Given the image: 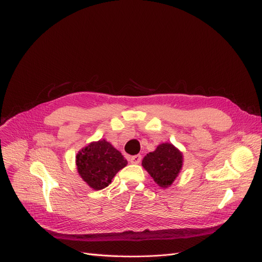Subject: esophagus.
I'll list each match as a JSON object with an SVG mask.
<instances>
[{
	"label": "esophagus",
	"mask_w": 262,
	"mask_h": 262,
	"mask_svg": "<svg viewBox=\"0 0 262 262\" xmlns=\"http://www.w3.org/2000/svg\"><path fill=\"white\" fill-rule=\"evenodd\" d=\"M129 161L134 164H138L141 161V156L140 155H135V156H132L129 158Z\"/></svg>",
	"instance_id": "34e87169"
}]
</instances>
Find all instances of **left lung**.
Listing matches in <instances>:
<instances>
[{"mask_svg": "<svg viewBox=\"0 0 262 262\" xmlns=\"http://www.w3.org/2000/svg\"><path fill=\"white\" fill-rule=\"evenodd\" d=\"M182 154L171 144H161L155 151L147 154L143 167L161 188L172 184L182 168Z\"/></svg>", "mask_w": 262, "mask_h": 262, "instance_id": "left-lung-1", "label": "left lung"}]
</instances>
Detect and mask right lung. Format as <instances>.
<instances>
[{"mask_svg":"<svg viewBox=\"0 0 262 262\" xmlns=\"http://www.w3.org/2000/svg\"><path fill=\"white\" fill-rule=\"evenodd\" d=\"M126 164L123 155L106 140L91 143L77 155L78 172L94 190L106 188Z\"/></svg>","mask_w":262,"mask_h":262,"instance_id":"right-lung-1","label":"right lung"}]
</instances>
